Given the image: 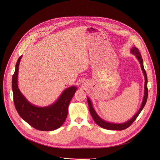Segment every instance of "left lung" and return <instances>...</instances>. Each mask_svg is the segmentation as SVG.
<instances>
[{
	"label": "left lung",
	"mask_w": 160,
	"mask_h": 160,
	"mask_svg": "<svg viewBox=\"0 0 160 160\" xmlns=\"http://www.w3.org/2000/svg\"><path fill=\"white\" fill-rule=\"evenodd\" d=\"M131 53L135 55V57L137 58V59L138 60L142 70L143 71V73L144 75L145 78V83H144V94H143V98L142 100V103L141 105V107L138 111L135 113V115L133 116V117L129 119V121L124 122V123H113V122H109L107 121H105V120L101 119L99 116L98 115L96 112L93 108L92 103L91 102V99L89 98L88 97V102L89 105V108L90 113L92 115V118H93L94 121L100 127L103 128L104 129H109V130H124L126 128H128L129 126H131L135 121L137 118L138 115L143 108L145 105H146L147 102V99H148V77L146 74V71H145L144 67H143V59L142 58L141 53L139 52V50L136 47H132V49H131Z\"/></svg>",
	"instance_id": "obj_1"
}]
</instances>
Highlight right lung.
<instances>
[{"instance_id": "1", "label": "right lung", "mask_w": 160, "mask_h": 160, "mask_svg": "<svg viewBox=\"0 0 160 160\" xmlns=\"http://www.w3.org/2000/svg\"><path fill=\"white\" fill-rule=\"evenodd\" d=\"M22 57V55L18 59L12 77L13 101L17 112L25 122L36 129L47 132L59 128L66 121L69 104L77 88L75 85L68 88L55 103L48 107H39L32 105L18 88V68Z\"/></svg>"}]
</instances>
